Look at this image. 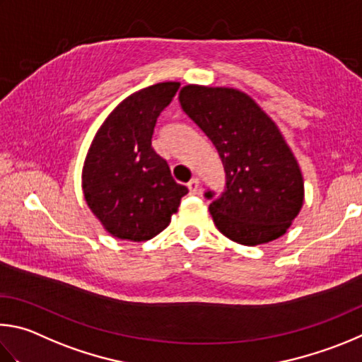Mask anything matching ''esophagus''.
<instances>
[{"label":"esophagus","instance_id":"obj_1","mask_svg":"<svg viewBox=\"0 0 362 362\" xmlns=\"http://www.w3.org/2000/svg\"><path fill=\"white\" fill-rule=\"evenodd\" d=\"M187 189L192 195H197L200 192V181L197 180V177H192V180L187 182Z\"/></svg>","mask_w":362,"mask_h":362}]
</instances>
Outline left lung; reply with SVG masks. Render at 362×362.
Segmentation results:
<instances>
[{
  "label": "left lung",
  "instance_id": "left-lung-1",
  "mask_svg": "<svg viewBox=\"0 0 362 362\" xmlns=\"http://www.w3.org/2000/svg\"><path fill=\"white\" fill-rule=\"evenodd\" d=\"M180 103L224 165V192H205L218 230L246 246L281 237L302 208L303 180L276 124L237 88L186 86Z\"/></svg>",
  "mask_w": 362,
  "mask_h": 362
}]
</instances>
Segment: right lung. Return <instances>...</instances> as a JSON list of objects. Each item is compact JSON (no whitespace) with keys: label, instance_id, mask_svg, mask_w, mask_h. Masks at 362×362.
<instances>
[{"label":"right lung","instance_id":"1","mask_svg":"<svg viewBox=\"0 0 362 362\" xmlns=\"http://www.w3.org/2000/svg\"><path fill=\"white\" fill-rule=\"evenodd\" d=\"M180 82H158L132 93L106 117L88 148L82 191L112 237L144 242L160 233L187 187L152 149V133Z\"/></svg>","mask_w":362,"mask_h":362}]
</instances>
